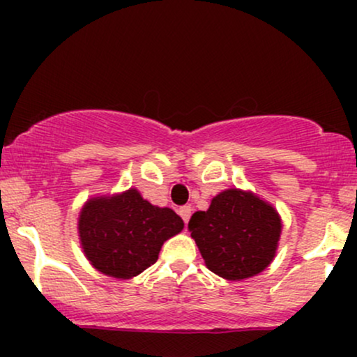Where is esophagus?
<instances>
[{"mask_svg": "<svg viewBox=\"0 0 357 357\" xmlns=\"http://www.w3.org/2000/svg\"><path fill=\"white\" fill-rule=\"evenodd\" d=\"M191 213H192V208L191 206H181L179 208V216L184 220V223H188L191 218Z\"/></svg>", "mask_w": 357, "mask_h": 357, "instance_id": "obj_1", "label": "esophagus"}]
</instances>
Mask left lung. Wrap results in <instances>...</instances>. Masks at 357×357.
Masks as SVG:
<instances>
[{
  "label": "left lung",
  "instance_id": "left-lung-1",
  "mask_svg": "<svg viewBox=\"0 0 357 357\" xmlns=\"http://www.w3.org/2000/svg\"><path fill=\"white\" fill-rule=\"evenodd\" d=\"M204 265L227 280L264 272L277 255L282 218L268 202L252 191L230 188L196 211L188 223Z\"/></svg>",
  "mask_w": 357,
  "mask_h": 357
}]
</instances>
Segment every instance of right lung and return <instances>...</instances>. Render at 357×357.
Listing matches in <instances>:
<instances>
[{"label":"right lung","instance_id":"right-lung-1","mask_svg":"<svg viewBox=\"0 0 357 357\" xmlns=\"http://www.w3.org/2000/svg\"><path fill=\"white\" fill-rule=\"evenodd\" d=\"M77 228L90 265L104 275L127 280L155 264L165 241L178 235L184 223L171 208L154 206L129 188L87 199Z\"/></svg>","mask_w":357,"mask_h":357}]
</instances>
